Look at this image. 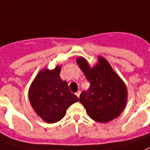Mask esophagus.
<instances>
[{
    "label": "esophagus",
    "instance_id": "34e87169",
    "mask_svg": "<svg viewBox=\"0 0 150 150\" xmlns=\"http://www.w3.org/2000/svg\"><path fill=\"white\" fill-rule=\"evenodd\" d=\"M75 95L78 96V98H79V96H80V91H78V92L75 93Z\"/></svg>",
    "mask_w": 150,
    "mask_h": 150
}]
</instances>
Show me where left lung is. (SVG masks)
Masks as SVG:
<instances>
[{
  "mask_svg": "<svg viewBox=\"0 0 150 150\" xmlns=\"http://www.w3.org/2000/svg\"><path fill=\"white\" fill-rule=\"evenodd\" d=\"M76 62L90 82L88 90L81 92L79 97L88 115L102 123L117 118L126 106L128 95L121 78L108 61L101 56L98 57V62L92 68L82 57L78 58Z\"/></svg>",
  "mask_w": 150,
  "mask_h": 150,
  "instance_id": "left-lung-1",
  "label": "left lung"
}]
</instances>
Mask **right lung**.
<instances>
[{
	"label": "right lung",
	"mask_w": 150,
	"mask_h": 150,
	"mask_svg": "<svg viewBox=\"0 0 150 150\" xmlns=\"http://www.w3.org/2000/svg\"><path fill=\"white\" fill-rule=\"evenodd\" d=\"M62 67L44 69L32 81L28 92L31 106L44 121L54 123L65 115L67 109L79 98L69 90L66 81L60 79Z\"/></svg>",
	"instance_id": "right-lung-1"
}]
</instances>
